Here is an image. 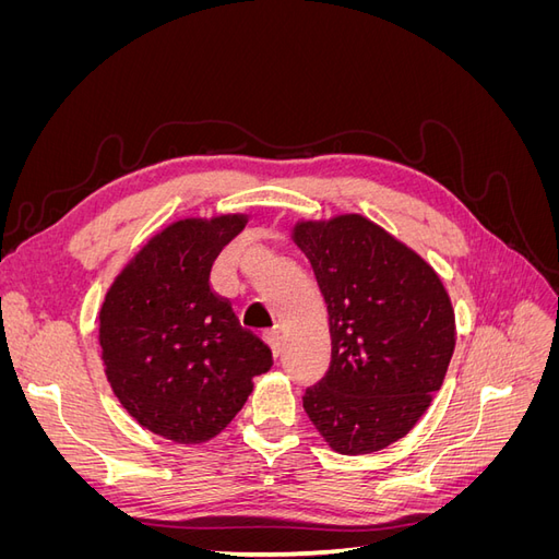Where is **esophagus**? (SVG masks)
Listing matches in <instances>:
<instances>
[{
	"label": "esophagus",
	"instance_id": "esophagus-1",
	"mask_svg": "<svg viewBox=\"0 0 559 559\" xmlns=\"http://www.w3.org/2000/svg\"><path fill=\"white\" fill-rule=\"evenodd\" d=\"M263 337H265V343L270 345V349H273V357H280V352H282V335H280V331H270Z\"/></svg>",
	"mask_w": 559,
	"mask_h": 559
}]
</instances>
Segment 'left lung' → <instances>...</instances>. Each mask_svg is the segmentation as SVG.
<instances>
[{
	"label": "left lung",
	"instance_id": "left-lung-1",
	"mask_svg": "<svg viewBox=\"0 0 559 559\" xmlns=\"http://www.w3.org/2000/svg\"><path fill=\"white\" fill-rule=\"evenodd\" d=\"M329 310L331 366L302 408L341 454L396 443L425 415L454 352V310L433 267L361 214L300 222Z\"/></svg>",
	"mask_w": 559,
	"mask_h": 559
}]
</instances>
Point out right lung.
I'll use <instances>...</instances> for the list:
<instances>
[{"instance_id":"1","label":"right lung","mask_w":559,"mask_h":559,"mask_svg":"<svg viewBox=\"0 0 559 559\" xmlns=\"http://www.w3.org/2000/svg\"><path fill=\"white\" fill-rule=\"evenodd\" d=\"M245 214L181 218L154 235L111 284L99 347L116 399L148 431L195 445L242 411L273 352L240 326L210 273Z\"/></svg>"}]
</instances>
